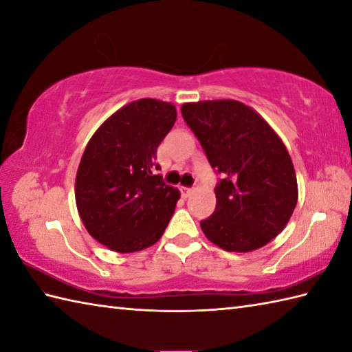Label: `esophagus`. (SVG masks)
<instances>
[{"label": "esophagus", "mask_w": 352, "mask_h": 352, "mask_svg": "<svg viewBox=\"0 0 352 352\" xmlns=\"http://www.w3.org/2000/svg\"><path fill=\"white\" fill-rule=\"evenodd\" d=\"M180 190H182V195H183V198H189L192 193H193V189L192 188H180Z\"/></svg>", "instance_id": "esophagus-1"}]
</instances>
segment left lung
<instances>
[{"instance_id": "obj_1", "label": "left lung", "mask_w": 352, "mask_h": 352, "mask_svg": "<svg viewBox=\"0 0 352 352\" xmlns=\"http://www.w3.org/2000/svg\"><path fill=\"white\" fill-rule=\"evenodd\" d=\"M182 115L221 175L214 212L201 221L206 237L236 252L271 242L298 201L294 163L281 139L258 113L234 100L188 102Z\"/></svg>"}]
</instances>
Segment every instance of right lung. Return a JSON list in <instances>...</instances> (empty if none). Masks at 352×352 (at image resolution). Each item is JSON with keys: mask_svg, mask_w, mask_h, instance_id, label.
Instances as JSON below:
<instances>
[{"mask_svg": "<svg viewBox=\"0 0 352 352\" xmlns=\"http://www.w3.org/2000/svg\"><path fill=\"white\" fill-rule=\"evenodd\" d=\"M169 102L144 98L111 115L81 157L76 201L86 230L118 252L154 245L166 230L180 192L164 184L157 148L175 124Z\"/></svg>", "mask_w": 352, "mask_h": 352, "instance_id": "right-lung-1", "label": "right lung"}]
</instances>
